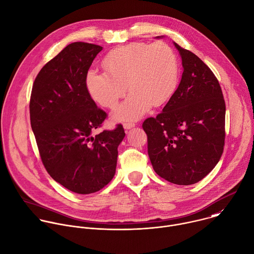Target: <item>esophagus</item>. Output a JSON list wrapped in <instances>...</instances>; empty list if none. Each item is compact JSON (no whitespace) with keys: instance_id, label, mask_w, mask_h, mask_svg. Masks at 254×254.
Masks as SVG:
<instances>
[{"instance_id":"34e87169","label":"esophagus","mask_w":254,"mask_h":254,"mask_svg":"<svg viewBox=\"0 0 254 254\" xmlns=\"http://www.w3.org/2000/svg\"><path fill=\"white\" fill-rule=\"evenodd\" d=\"M134 127H135V125L133 123H125L124 124V128L125 129H130V128Z\"/></svg>"}]
</instances>
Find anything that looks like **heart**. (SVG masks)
Instances as JSON below:
<instances>
[{
    "mask_svg": "<svg viewBox=\"0 0 254 254\" xmlns=\"http://www.w3.org/2000/svg\"><path fill=\"white\" fill-rule=\"evenodd\" d=\"M106 71L91 69L86 76L95 102L107 109L117 107L127 90L128 97L114 112L118 122H135L150 107H159L172 96L179 77V61L165 43H130L110 52L103 61Z\"/></svg>",
    "mask_w": 254,
    "mask_h": 254,
    "instance_id": "1",
    "label": "heart"
}]
</instances>
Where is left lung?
Listing matches in <instances>:
<instances>
[{
  "instance_id": "left-lung-1",
  "label": "left lung",
  "mask_w": 254,
  "mask_h": 254,
  "mask_svg": "<svg viewBox=\"0 0 254 254\" xmlns=\"http://www.w3.org/2000/svg\"><path fill=\"white\" fill-rule=\"evenodd\" d=\"M174 45L183 61L181 82L162 112L146 119L142 128L154 172L172 184L190 186L205 178L221 157L225 103L211 69L190 51Z\"/></svg>"
}]
</instances>
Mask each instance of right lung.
<instances>
[{"label": "right lung", "mask_w": 254, "mask_h": 254, "mask_svg": "<svg viewBox=\"0 0 254 254\" xmlns=\"http://www.w3.org/2000/svg\"><path fill=\"white\" fill-rule=\"evenodd\" d=\"M103 47L67 45L38 73L32 89L30 118L39 152L49 175L68 190L89 194L116 174L122 125L93 133L107 118L91 98L88 70Z\"/></svg>", "instance_id": "add662e5"}]
</instances>
